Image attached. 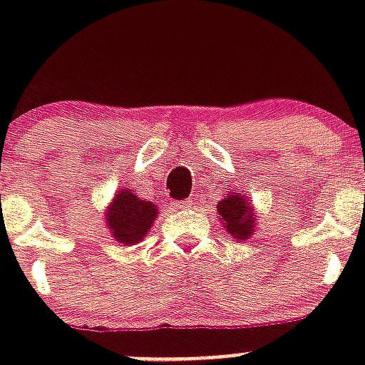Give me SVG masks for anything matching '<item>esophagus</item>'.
<instances>
[{
  "label": "esophagus",
  "mask_w": 365,
  "mask_h": 365,
  "mask_svg": "<svg viewBox=\"0 0 365 365\" xmlns=\"http://www.w3.org/2000/svg\"><path fill=\"white\" fill-rule=\"evenodd\" d=\"M191 205H193V200L189 199L176 200V202H174V208H176V210H187V208H191Z\"/></svg>",
  "instance_id": "esophagus-1"
}]
</instances>
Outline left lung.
<instances>
[{
	"instance_id": "8db88e82",
	"label": "left lung",
	"mask_w": 365,
	"mask_h": 365,
	"mask_svg": "<svg viewBox=\"0 0 365 365\" xmlns=\"http://www.w3.org/2000/svg\"><path fill=\"white\" fill-rule=\"evenodd\" d=\"M217 217L223 220L227 233L237 240H246L255 229V212L242 193H231L217 202Z\"/></svg>"
}]
</instances>
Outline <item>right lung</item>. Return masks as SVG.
<instances>
[{"label": "right lung", "instance_id": "right-lung-1", "mask_svg": "<svg viewBox=\"0 0 365 365\" xmlns=\"http://www.w3.org/2000/svg\"><path fill=\"white\" fill-rule=\"evenodd\" d=\"M157 214V205L142 200L130 189H121L106 212V225L117 242L136 244L148 235Z\"/></svg>", "mask_w": 365, "mask_h": 365}]
</instances>
